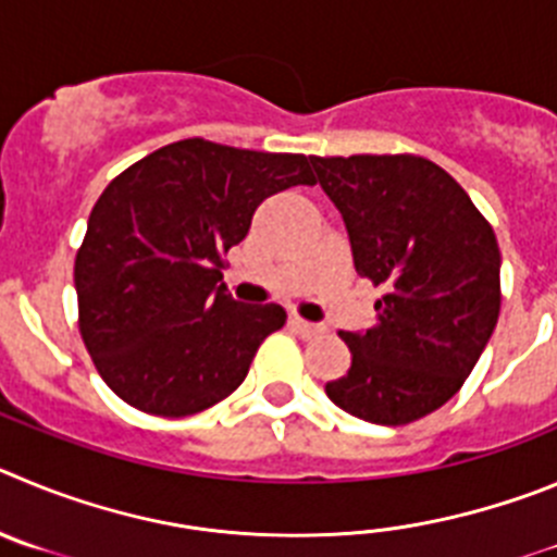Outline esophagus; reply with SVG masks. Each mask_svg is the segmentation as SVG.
<instances>
[{
    "instance_id": "1",
    "label": "esophagus",
    "mask_w": 557,
    "mask_h": 557,
    "mask_svg": "<svg viewBox=\"0 0 557 557\" xmlns=\"http://www.w3.org/2000/svg\"><path fill=\"white\" fill-rule=\"evenodd\" d=\"M288 324H290V330H294L297 335H302V338H315V335L322 333V327H319V324L305 322V319H299V315H290Z\"/></svg>"
}]
</instances>
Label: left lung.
Instances as JSON below:
<instances>
[{"label": "left lung", "mask_w": 557, "mask_h": 557, "mask_svg": "<svg viewBox=\"0 0 557 557\" xmlns=\"http://www.w3.org/2000/svg\"><path fill=\"white\" fill-rule=\"evenodd\" d=\"M310 163L344 219L355 272L385 288L374 327L341 333L352 363L324 391L363 422H416L458 394L497 327V235L433 160L352 154Z\"/></svg>", "instance_id": "8db88e82"}]
</instances>
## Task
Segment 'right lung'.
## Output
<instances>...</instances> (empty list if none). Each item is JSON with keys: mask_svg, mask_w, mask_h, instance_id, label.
Returning <instances> with one entry per match:
<instances>
[{"mask_svg": "<svg viewBox=\"0 0 557 557\" xmlns=\"http://www.w3.org/2000/svg\"><path fill=\"white\" fill-rule=\"evenodd\" d=\"M313 183L305 154L185 138L104 188L74 288L85 347L116 397L144 413L191 416L244 383L285 310L235 302L222 258L263 199Z\"/></svg>", "mask_w": 557, "mask_h": 557, "instance_id": "1", "label": "right lung"}]
</instances>
